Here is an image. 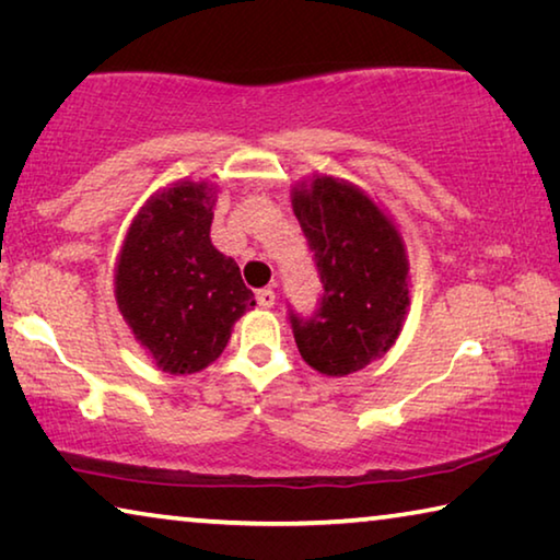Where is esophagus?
Wrapping results in <instances>:
<instances>
[{"label": "esophagus", "mask_w": 560, "mask_h": 560, "mask_svg": "<svg viewBox=\"0 0 560 560\" xmlns=\"http://www.w3.org/2000/svg\"><path fill=\"white\" fill-rule=\"evenodd\" d=\"M257 301L261 308H271L273 301H277V293H273V289H261L257 291Z\"/></svg>", "instance_id": "1"}]
</instances>
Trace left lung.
Segmentation results:
<instances>
[{
	"mask_svg": "<svg viewBox=\"0 0 560 560\" xmlns=\"http://www.w3.org/2000/svg\"><path fill=\"white\" fill-rule=\"evenodd\" d=\"M293 214L324 283L314 314L289 308L299 353L318 373H355L402 330L410 303L402 236L371 197L326 175L293 192Z\"/></svg>",
	"mask_w": 560,
	"mask_h": 560,
	"instance_id": "obj_1",
	"label": "left lung"
}]
</instances>
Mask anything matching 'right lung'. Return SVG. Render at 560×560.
<instances>
[{"label": "right lung", "instance_id": "obj_1", "mask_svg": "<svg viewBox=\"0 0 560 560\" xmlns=\"http://www.w3.org/2000/svg\"><path fill=\"white\" fill-rule=\"evenodd\" d=\"M212 187L177 183L132 220L116 269V301L132 336L165 373L202 371L254 306L232 257L214 249Z\"/></svg>", "mask_w": 560, "mask_h": 560}]
</instances>
